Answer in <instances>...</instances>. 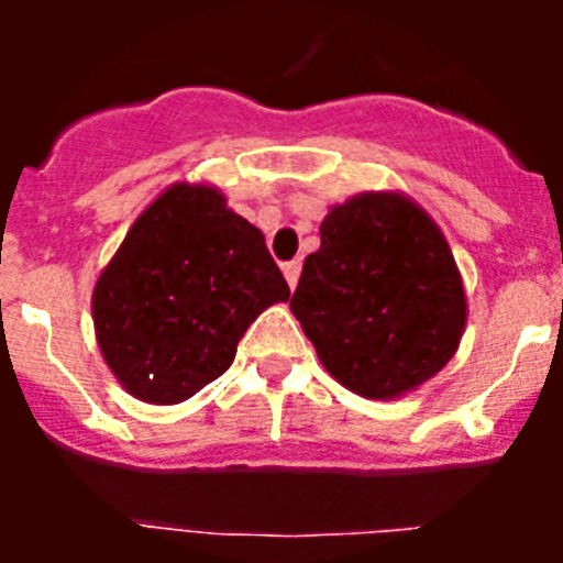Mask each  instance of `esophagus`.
I'll list each match as a JSON object with an SVG mask.
<instances>
[{
    "label": "esophagus",
    "mask_w": 563,
    "mask_h": 563,
    "mask_svg": "<svg viewBox=\"0 0 563 563\" xmlns=\"http://www.w3.org/2000/svg\"><path fill=\"white\" fill-rule=\"evenodd\" d=\"M282 271H285V278H287V285H290V290H296L298 276H301V262H287Z\"/></svg>",
    "instance_id": "obj_1"
}]
</instances>
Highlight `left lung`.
Listing matches in <instances>:
<instances>
[{"label": "left lung", "instance_id": "1", "mask_svg": "<svg viewBox=\"0 0 563 563\" xmlns=\"http://www.w3.org/2000/svg\"><path fill=\"white\" fill-rule=\"evenodd\" d=\"M290 310L341 386L397 400L456 355L467 296L429 211L402 191H363L327 211Z\"/></svg>", "mask_w": 563, "mask_h": 563}]
</instances>
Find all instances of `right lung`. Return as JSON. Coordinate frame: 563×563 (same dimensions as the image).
Instances as JSON below:
<instances>
[{
  "mask_svg": "<svg viewBox=\"0 0 563 563\" xmlns=\"http://www.w3.org/2000/svg\"><path fill=\"white\" fill-rule=\"evenodd\" d=\"M290 287L265 233L211 183H174L123 236L92 290L96 341L114 380L174 406L217 380L239 338Z\"/></svg>",
  "mask_w": 563,
  "mask_h": 563,
  "instance_id": "1",
  "label": "right lung"
}]
</instances>
